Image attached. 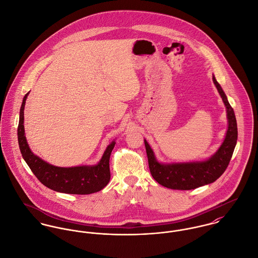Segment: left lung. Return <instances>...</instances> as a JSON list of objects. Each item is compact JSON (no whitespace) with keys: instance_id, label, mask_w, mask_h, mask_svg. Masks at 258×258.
Here are the masks:
<instances>
[{"instance_id":"8db88e82","label":"left lung","mask_w":258,"mask_h":258,"mask_svg":"<svg viewBox=\"0 0 258 258\" xmlns=\"http://www.w3.org/2000/svg\"><path fill=\"white\" fill-rule=\"evenodd\" d=\"M213 83L226 106L228 129L222 145L209 159L186 163H162L157 160L149 143L144 140L151 174L157 182L164 187L190 190L210 184L224 173L229 165L237 140L236 119L234 109L228 101L227 95L214 75Z\"/></svg>"}]
</instances>
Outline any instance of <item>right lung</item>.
I'll return each instance as SVG.
<instances>
[{
	"label": "right lung",
	"mask_w": 258,
	"mask_h": 258,
	"mask_svg": "<svg viewBox=\"0 0 258 258\" xmlns=\"http://www.w3.org/2000/svg\"><path fill=\"white\" fill-rule=\"evenodd\" d=\"M28 94L29 93L24 95L20 110L18 140L22 156L33 174L43 185L60 193L83 195L94 193L105 187L110 180L109 158L115 146V140L106 147L100 161L96 164L61 167L48 164L31 152L25 137L24 111Z\"/></svg>",
	"instance_id": "obj_1"
}]
</instances>
